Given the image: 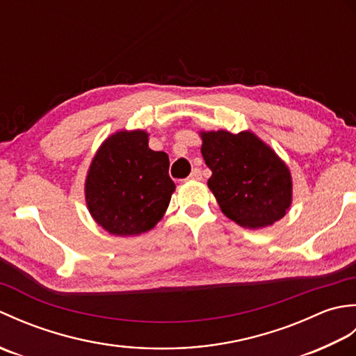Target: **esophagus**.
Wrapping results in <instances>:
<instances>
[{
    "label": "esophagus",
    "instance_id": "obj_1",
    "mask_svg": "<svg viewBox=\"0 0 356 356\" xmlns=\"http://www.w3.org/2000/svg\"><path fill=\"white\" fill-rule=\"evenodd\" d=\"M190 180H202V171L199 168H194L190 174Z\"/></svg>",
    "mask_w": 356,
    "mask_h": 356
}]
</instances>
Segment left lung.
<instances>
[{
  "mask_svg": "<svg viewBox=\"0 0 356 356\" xmlns=\"http://www.w3.org/2000/svg\"><path fill=\"white\" fill-rule=\"evenodd\" d=\"M202 156L213 176L209 190L222 213L259 229L275 223L292 203V177L275 151L251 131H200Z\"/></svg>",
  "mask_w": 356,
  "mask_h": 356,
  "instance_id": "left-lung-1",
  "label": "left lung"
}]
</instances>
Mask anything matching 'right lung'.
Listing matches in <instances>:
<instances>
[{"instance_id":"obj_1","label":"right lung","mask_w":356,"mask_h":356,"mask_svg":"<svg viewBox=\"0 0 356 356\" xmlns=\"http://www.w3.org/2000/svg\"><path fill=\"white\" fill-rule=\"evenodd\" d=\"M168 168V154L148 147L147 131L111 134L97 149L86 179V200L95 222L120 237L153 229L176 190Z\"/></svg>"}]
</instances>
